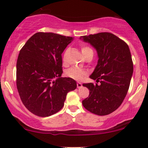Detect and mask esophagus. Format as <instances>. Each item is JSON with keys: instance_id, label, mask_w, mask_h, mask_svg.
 <instances>
[{"instance_id": "34e87169", "label": "esophagus", "mask_w": 148, "mask_h": 148, "mask_svg": "<svg viewBox=\"0 0 148 148\" xmlns=\"http://www.w3.org/2000/svg\"><path fill=\"white\" fill-rule=\"evenodd\" d=\"M82 87V84L80 82H77V88H80Z\"/></svg>"}]
</instances>
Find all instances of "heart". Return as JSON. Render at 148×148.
Segmentation results:
<instances>
[{"instance_id": "obj_1", "label": "heart", "mask_w": 148, "mask_h": 148, "mask_svg": "<svg viewBox=\"0 0 148 148\" xmlns=\"http://www.w3.org/2000/svg\"><path fill=\"white\" fill-rule=\"evenodd\" d=\"M92 49L88 47H83L81 48V51H82L83 55L88 52V51H90ZM86 74V72L84 69L78 68L76 67H72L69 68L68 70L66 72V75L68 77L73 79L74 80H81L83 77Z\"/></svg>"}]
</instances>
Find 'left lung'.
<instances>
[{
	"label": "left lung",
	"mask_w": 148,
	"mask_h": 148,
	"mask_svg": "<svg viewBox=\"0 0 148 148\" xmlns=\"http://www.w3.org/2000/svg\"><path fill=\"white\" fill-rule=\"evenodd\" d=\"M80 40L96 50L97 64L90 78L100 83L83 84L90 90L83 106L94 114L108 115L121 105L130 88L134 68L129 46L110 33L85 35Z\"/></svg>",
	"instance_id": "left-lung-1"
}]
</instances>
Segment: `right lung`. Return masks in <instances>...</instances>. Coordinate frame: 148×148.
I'll use <instances>...</instances> for the list:
<instances>
[{
	"label": "right lung",
	"instance_id": "obj_1",
	"mask_svg": "<svg viewBox=\"0 0 148 148\" xmlns=\"http://www.w3.org/2000/svg\"><path fill=\"white\" fill-rule=\"evenodd\" d=\"M72 37L53 33H37L18 54L16 87L23 105L40 117H48L64 106L66 96L75 90V80L61 77L62 53Z\"/></svg>",
	"mask_w": 148,
	"mask_h": 148
}]
</instances>
